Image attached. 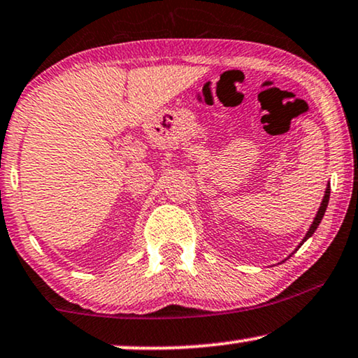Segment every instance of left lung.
I'll return each mask as SVG.
<instances>
[{
    "mask_svg": "<svg viewBox=\"0 0 358 358\" xmlns=\"http://www.w3.org/2000/svg\"><path fill=\"white\" fill-rule=\"evenodd\" d=\"M329 196H331V185L327 183V187H326V193H324V198H322V201H321V206H319V209H317V213H316V217H314V221H313V224H311V227L308 229V232H306V236H304V239L299 242V245L296 247V250L299 249V247H301L304 242H306L309 237H311L313 234H314V231H316L317 229V226L319 224H321V221H322V217H324V213H326V209H327V204H329ZM294 250V252H296ZM292 257V255H289Z\"/></svg>",
    "mask_w": 358,
    "mask_h": 358,
    "instance_id": "left-lung-1",
    "label": "left lung"
}]
</instances>
